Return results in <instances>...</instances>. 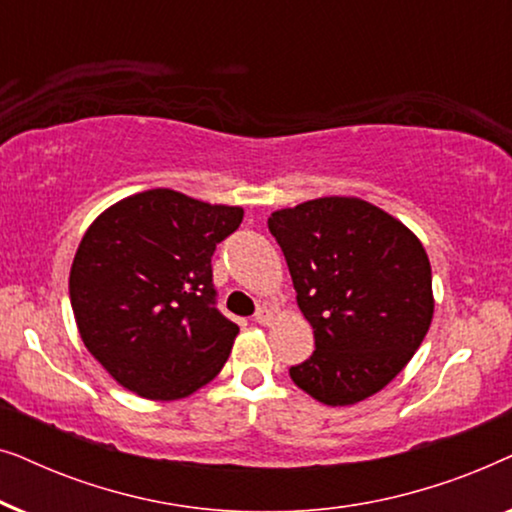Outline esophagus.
Listing matches in <instances>:
<instances>
[{"instance_id":"34e87169","label":"esophagus","mask_w":512,"mask_h":512,"mask_svg":"<svg viewBox=\"0 0 512 512\" xmlns=\"http://www.w3.org/2000/svg\"><path fill=\"white\" fill-rule=\"evenodd\" d=\"M254 321L261 326H268L272 321V312L268 310V307H258V312L254 314Z\"/></svg>"}]
</instances>
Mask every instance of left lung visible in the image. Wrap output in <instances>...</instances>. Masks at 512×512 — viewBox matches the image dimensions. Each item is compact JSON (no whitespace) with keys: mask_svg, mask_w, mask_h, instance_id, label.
Here are the masks:
<instances>
[{"mask_svg":"<svg viewBox=\"0 0 512 512\" xmlns=\"http://www.w3.org/2000/svg\"><path fill=\"white\" fill-rule=\"evenodd\" d=\"M268 228L289 265L314 352L291 380L326 405H352L394 380L433 317L431 263L422 242L359 198L279 209Z\"/></svg>","mask_w":512,"mask_h":512,"instance_id":"left-lung-1","label":"left lung"}]
</instances>
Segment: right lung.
<instances>
[{"label":"right lung","instance_id":"obj_1","mask_svg":"<svg viewBox=\"0 0 512 512\" xmlns=\"http://www.w3.org/2000/svg\"><path fill=\"white\" fill-rule=\"evenodd\" d=\"M242 216L153 188L116 202L83 235L69 300L83 345L121 387L174 401L221 373L240 328L216 307L212 256Z\"/></svg>","mask_w":512,"mask_h":512}]
</instances>
